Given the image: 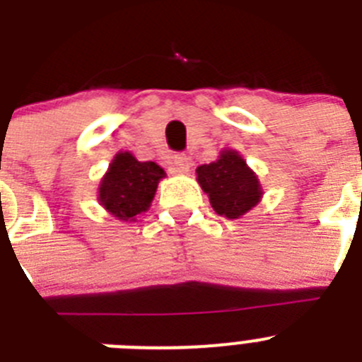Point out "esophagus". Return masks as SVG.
<instances>
[{"instance_id": "1", "label": "esophagus", "mask_w": 362, "mask_h": 362, "mask_svg": "<svg viewBox=\"0 0 362 362\" xmlns=\"http://www.w3.org/2000/svg\"><path fill=\"white\" fill-rule=\"evenodd\" d=\"M172 166H174V170L177 172V174H188V172H190L192 161L187 153H177V156L172 158Z\"/></svg>"}]
</instances>
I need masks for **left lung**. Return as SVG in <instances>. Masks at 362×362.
Returning <instances> with one entry per match:
<instances>
[{
  "label": "left lung",
  "instance_id": "8db88e82",
  "mask_svg": "<svg viewBox=\"0 0 362 362\" xmlns=\"http://www.w3.org/2000/svg\"><path fill=\"white\" fill-rule=\"evenodd\" d=\"M197 181L219 216L238 219L263 197L257 175L235 150H223L219 159L197 166Z\"/></svg>",
  "mask_w": 362,
  "mask_h": 362
}]
</instances>
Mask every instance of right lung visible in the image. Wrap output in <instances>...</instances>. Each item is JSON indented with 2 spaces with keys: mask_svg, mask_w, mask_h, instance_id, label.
<instances>
[{
  "mask_svg": "<svg viewBox=\"0 0 362 362\" xmlns=\"http://www.w3.org/2000/svg\"><path fill=\"white\" fill-rule=\"evenodd\" d=\"M165 170L153 161H137L130 152L116 153L99 183L98 201L121 221H134L146 212Z\"/></svg>",
  "mask_w": 362,
  "mask_h": 362,
  "instance_id": "1",
  "label": "right lung"
}]
</instances>
